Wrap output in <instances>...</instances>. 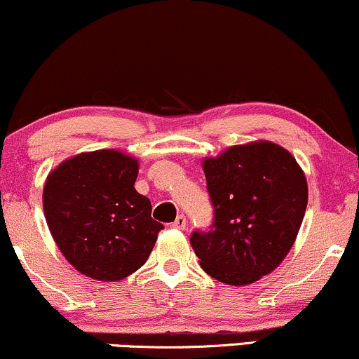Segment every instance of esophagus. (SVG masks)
<instances>
[{"label":"esophagus","instance_id":"34e87169","mask_svg":"<svg viewBox=\"0 0 359 359\" xmlns=\"http://www.w3.org/2000/svg\"><path fill=\"white\" fill-rule=\"evenodd\" d=\"M185 225H187V220H185V217H184V215H179V217H177L174 224H172V226H174V229H179V230H184V229H185Z\"/></svg>","mask_w":359,"mask_h":359}]
</instances>
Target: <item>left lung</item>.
<instances>
[{
    "label": "left lung",
    "mask_w": 359,
    "mask_h": 359,
    "mask_svg": "<svg viewBox=\"0 0 359 359\" xmlns=\"http://www.w3.org/2000/svg\"><path fill=\"white\" fill-rule=\"evenodd\" d=\"M203 172L213 222L192 232L190 245L215 280L253 283L293 247L308 203L305 174L292 154L266 140L205 158Z\"/></svg>",
    "instance_id": "left-lung-1"
}]
</instances>
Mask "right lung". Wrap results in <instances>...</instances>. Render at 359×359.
<instances>
[{"label":"right lung","mask_w":359,"mask_h":359,"mask_svg":"<svg viewBox=\"0 0 359 359\" xmlns=\"http://www.w3.org/2000/svg\"><path fill=\"white\" fill-rule=\"evenodd\" d=\"M137 161L117 151L67 158L44 184V215L54 242L76 270L102 281L134 273L164 229L151 201L134 189Z\"/></svg>","instance_id":"add662e5"}]
</instances>
